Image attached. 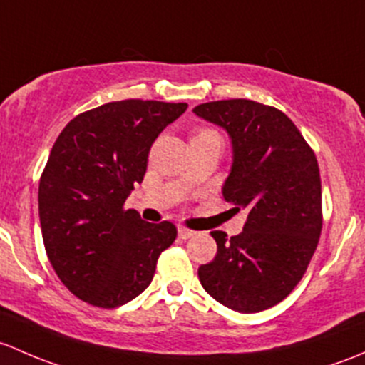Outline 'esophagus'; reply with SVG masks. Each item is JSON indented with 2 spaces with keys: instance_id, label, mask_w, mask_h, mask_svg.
<instances>
[{
  "instance_id": "34e87169",
  "label": "esophagus",
  "mask_w": 365,
  "mask_h": 365,
  "mask_svg": "<svg viewBox=\"0 0 365 365\" xmlns=\"http://www.w3.org/2000/svg\"><path fill=\"white\" fill-rule=\"evenodd\" d=\"M178 232H179V237H181V239H190V237H193V235H195L193 230H190V228L182 227V225H179Z\"/></svg>"
}]
</instances>
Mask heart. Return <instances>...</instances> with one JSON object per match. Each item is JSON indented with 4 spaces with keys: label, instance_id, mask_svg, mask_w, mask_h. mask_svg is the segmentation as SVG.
Segmentation results:
<instances>
[{
    "label": "heart",
    "instance_id": "1",
    "mask_svg": "<svg viewBox=\"0 0 365 365\" xmlns=\"http://www.w3.org/2000/svg\"><path fill=\"white\" fill-rule=\"evenodd\" d=\"M214 133H216V131L209 130V128H202V130H198L197 133L193 135V138H197V137H205V135H214Z\"/></svg>",
    "mask_w": 365,
    "mask_h": 365
}]
</instances>
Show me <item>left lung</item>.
I'll use <instances>...</instances> for the list:
<instances>
[{"label":"left lung","mask_w":365,"mask_h":365,"mask_svg":"<svg viewBox=\"0 0 365 365\" xmlns=\"http://www.w3.org/2000/svg\"><path fill=\"white\" fill-rule=\"evenodd\" d=\"M232 137L234 165L223 198L247 210L244 230L217 244L198 267L204 290L239 313H258L292 294L320 240L322 181L317 156L292 119L276 107L232 98L193 108Z\"/></svg>","instance_id":"obj_1"}]
</instances>
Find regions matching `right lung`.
Listing matches in <instances>:
<instances>
[{"label":"right lung","instance_id":"right-lung-1","mask_svg":"<svg viewBox=\"0 0 365 365\" xmlns=\"http://www.w3.org/2000/svg\"><path fill=\"white\" fill-rule=\"evenodd\" d=\"M187 103L121 100L73 118L52 145L38 186L48 262L61 283L101 309L140 295L175 237L170 221L145 223L125 209L148 170L153 142Z\"/></svg>","mask_w":365,"mask_h":365}]
</instances>
